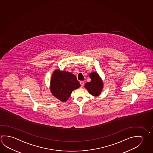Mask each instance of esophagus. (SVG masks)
Returning <instances> with one entry per match:
<instances>
[{
	"mask_svg": "<svg viewBox=\"0 0 153 153\" xmlns=\"http://www.w3.org/2000/svg\"><path fill=\"white\" fill-rule=\"evenodd\" d=\"M80 84L81 88H83V86H84V81H80Z\"/></svg>",
	"mask_w": 153,
	"mask_h": 153,
	"instance_id": "obj_1",
	"label": "esophagus"
}]
</instances>
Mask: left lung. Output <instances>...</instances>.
I'll use <instances>...</instances> for the list:
<instances>
[{"label": "left lung", "mask_w": 153, "mask_h": 153, "mask_svg": "<svg viewBox=\"0 0 153 153\" xmlns=\"http://www.w3.org/2000/svg\"><path fill=\"white\" fill-rule=\"evenodd\" d=\"M91 82L85 84V88L91 95L97 97L100 94L103 88V83L101 78L96 72H92L89 74Z\"/></svg>", "instance_id": "8db88e82"}]
</instances>
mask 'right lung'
<instances>
[{
    "label": "right lung",
    "instance_id": "obj_1",
    "mask_svg": "<svg viewBox=\"0 0 153 153\" xmlns=\"http://www.w3.org/2000/svg\"><path fill=\"white\" fill-rule=\"evenodd\" d=\"M80 86V83L72 73L59 69L53 71L50 86L51 92L63 102L68 100L73 91Z\"/></svg>",
    "mask_w": 153,
    "mask_h": 153
}]
</instances>
